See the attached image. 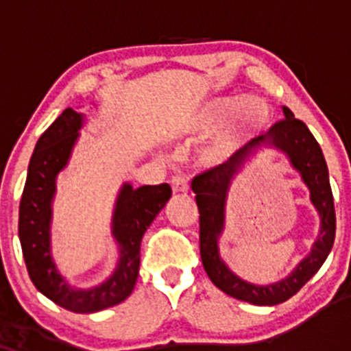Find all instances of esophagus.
Wrapping results in <instances>:
<instances>
[{
  "label": "esophagus",
  "mask_w": 351,
  "mask_h": 351,
  "mask_svg": "<svg viewBox=\"0 0 351 351\" xmlns=\"http://www.w3.org/2000/svg\"><path fill=\"white\" fill-rule=\"evenodd\" d=\"M170 184H171L173 193H186L188 189H189L188 181L184 180L183 176H173L171 181H170Z\"/></svg>",
  "instance_id": "obj_1"
}]
</instances>
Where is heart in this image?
Instances as JSON below:
<instances>
[{
  "label": "heart",
  "mask_w": 351,
  "mask_h": 351,
  "mask_svg": "<svg viewBox=\"0 0 351 351\" xmlns=\"http://www.w3.org/2000/svg\"><path fill=\"white\" fill-rule=\"evenodd\" d=\"M271 119L267 102L259 95H221L203 102L181 125L188 135H208L220 130L199 153L204 167L228 163L245 143L264 130Z\"/></svg>",
  "instance_id": "1"
}]
</instances>
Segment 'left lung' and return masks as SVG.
Wrapping results in <instances>:
<instances>
[{
	"mask_svg": "<svg viewBox=\"0 0 351 351\" xmlns=\"http://www.w3.org/2000/svg\"><path fill=\"white\" fill-rule=\"evenodd\" d=\"M282 112L284 120L269 128L267 134L252 138L228 163L204 171L191 183L199 209V252L204 271L219 291L254 305H277L295 295L322 267L335 241V208L324 153L307 125L297 120L291 108L282 107ZM264 147L284 152L300 173L311 193V202L321 217V231L309 256L287 278L261 286L232 273L220 259L217 243L223 230L228 189L235 176Z\"/></svg>",
	"mask_w": 351,
	"mask_h": 351,
	"instance_id": "obj_1",
	"label": "left lung"
}]
</instances>
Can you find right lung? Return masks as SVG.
<instances>
[{"label":"right lung","mask_w":351,"mask_h":351,"mask_svg":"<svg viewBox=\"0 0 351 351\" xmlns=\"http://www.w3.org/2000/svg\"><path fill=\"white\" fill-rule=\"evenodd\" d=\"M86 115L66 108L36 143L19 204V241L31 280L43 295L75 313L114 307L130 295L140 269V243L156 215L171 198L170 184L134 188L123 183L112 215V237L119 259L102 284L77 289L59 272L52 257V201L58 175L69 163Z\"/></svg>","instance_id":"add662e5"}]
</instances>
